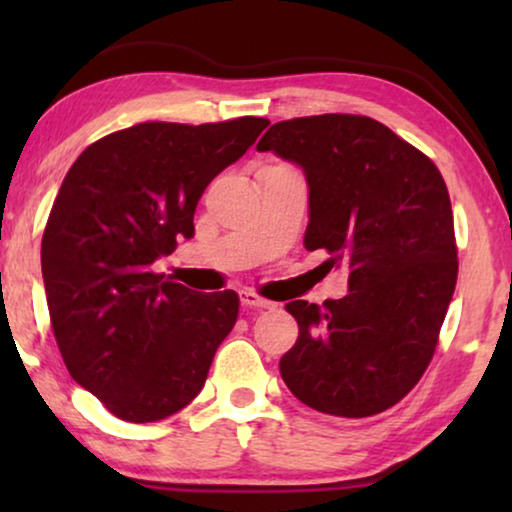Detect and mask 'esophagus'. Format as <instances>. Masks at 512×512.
<instances>
[{
    "instance_id": "1",
    "label": "esophagus",
    "mask_w": 512,
    "mask_h": 512,
    "mask_svg": "<svg viewBox=\"0 0 512 512\" xmlns=\"http://www.w3.org/2000/svg\"><path fill=\"white\" fill-rule=\"evenodd\" d=\"M240 300H242L244 307H261V310H270V307H275V303H270V300L256 296L254 291H242Z\"/></svg>"
}]
</instances>
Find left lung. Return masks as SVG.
I'll use <instances>...</instances> for the list:
<instances>
[{"label":"left lung","mask_w":512,"mask_h":512,"mask_svg":"<svg viewBox=\"0 0 512 512\" xmlns=\"http://www.w3.org/2000/svg\"><path fill=\"white\" fill-rule=\"evenodd\" d=\"M258 151L298 165L310 193L305 249L349 272V293L291 300L298 340L279 361L291 394L335 417H370L419 382L457 284L450 195L438 167L368 116L270 125Z\"/></svg>","instance_id":"obj_1"}]
</instances>
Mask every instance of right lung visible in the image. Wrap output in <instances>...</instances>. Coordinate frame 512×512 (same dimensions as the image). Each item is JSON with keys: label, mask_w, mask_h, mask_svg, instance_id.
<instances>
[{"label": "right lung", "mask_w": 512, "mask_h": 512, "mask_svg": "<svg viewBox=\"0 0 512 512\" xmlns=\"http://www.w3.org/2000/svg\"><path fill=\"white\" fill-rule=\"evenodd\" d=\"M265 128L254 116L139 123L69 167L41 240L48 312L69 375L118 419L158 422L205 387L240 298L186 289L151 268L191 240L202 191Z\"/></svg>", "instance_id": "obj_1"}]
</instances>
